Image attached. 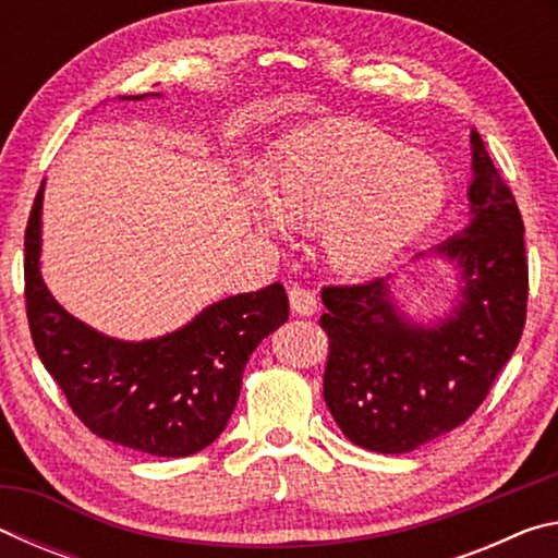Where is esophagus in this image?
I'll return each mask as SVG.
<instances>
[{
    "instance_id": "esophagus-1",
    "label": "esophagus",
    "mask_w": 558,
    "mask_h": 558,
    "mask_svg": "<svg viewBox=\"0 0 558 558\" xmlns=\"http://www.w3.org/2000/svg\"><path fill=\"white\" fill-rule=\"evenodd\" d=\"M288 300H290V310L300 317H310L317 313V298L313 290L307 288H300V286H292L288 290Z\"/></svg>"
}]
</instances>
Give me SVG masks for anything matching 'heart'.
I'll use <instances>...</instances> for the list:
<instances>
[{
	"label": "heart",
	"mask_w": 558,
	"mask_h": 558,
	"mask_svg": "<svg viewBox=\"0 0 558 558\" xmlns=\"http://www.w3.org/2000/svg\"><path fill=\"white\" fill-rule=\"evenodd\" d=\"M446 179L428 157L366 130H313L278 159V192L248 196L253 221L272 235L323 226L327 258L366 272L396 256L436 219Z\"/></svg>",
	"instance_id": "obj_1"
}]
</instances>
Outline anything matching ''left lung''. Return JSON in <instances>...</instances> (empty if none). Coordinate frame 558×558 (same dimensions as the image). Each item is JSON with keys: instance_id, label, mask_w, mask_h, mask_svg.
<instances>
[{"instance_id": "1", "label": "left lung", "mask_w": 558, "mask_h": 558, "mask_svg": "<svg viewBox=\"0 0 558 558\" xmlns=\"http://www.w3.org/2000/svg\"><path fill=\"white\" fill-rule=\"evenodd\" d=\"M470 145V223L430 251L458 266V300L448 315L413 323L389 278L323 290L325 403L359 448L396 456L462 426L522 337L529 290L522 214L475 130Z\"/></svg>"}]
</instances>
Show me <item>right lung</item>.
<instances>
[{
    "label": "right lung",
    "instance_id": "obj_1",
    "mask_svg": "<svg viewBox=\"0 0 558 558\" xmlns=\"http://www.w3.org/2000/svg\"><path fill=\"white\" fill-rule=\"evenodd\" d=\"M41 204L44 184L24 233L26 317L36 352L73 413L96 436L149 456L186 458L204 450L231 418L253 349L286 325V288L272 282L226 298L177 332L122 342L65 313L46 288Z\"/></svg>",
    "mask_w": 558,
    "mask_h": 558
}]
</instances>
